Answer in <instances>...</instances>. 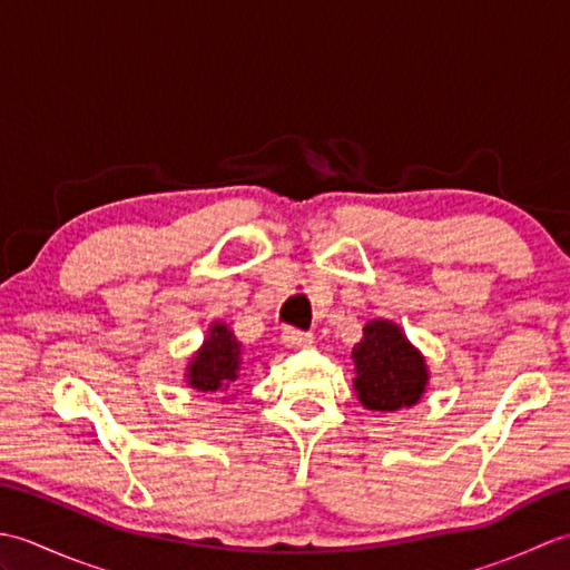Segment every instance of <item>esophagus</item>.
Masks as SVG:
<instances>
[{
	"instance_id": "1",
	"label": "esophagus",
	"mask_w": 570,
	"mask_h": 570,
	"mask_svg": "<svg viewBox=\"0 0 570 570\" xmlns=\"http://www.w3.org/2000/svg\"><path fill=\"white\" fill-rule=\"evenodd\" d=\"M282 341L286 347H308V345H313V335L304 333V331H296V328H286L282 333Z\"/></svg>"
}]
</instances>
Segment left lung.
Listing matches in <instances>:
<instances>
[{
  "instance_id": "1",
  "label": "left lung",
  "mask_w": 570,
  "mask_h": 570,
  "mask_svg": "<svg viewBox=\"0 0 570 570\" xmlns=\"http://www.w3.org/2000/svg\"><path fill=\"white\" fill-rule=\"evenodd\" d=\"M353 390L370 411H399L421 402L429 386V365L421 350L394 321L372 318L353 347Z\"/></svg>"
}]
</instances>
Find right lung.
I'll return each instance as SVG.
<instances>
[{"instance_id": "1", "label": "right lung", "mask_w": 570, "mask_h": 570, "mask_svg": "<svg viewBox=\"0 0 570 570\" xmlns=\"http://www.w3.org/2000/svg\"><path fill=\"white\" fill-rule=\"evenodd\" d=\"M242 370V343L225 321H213L203 345L188 357L186 384L203 394H225ZM227 396H223L225 402Z\"/></svg>"}]
</instances>
